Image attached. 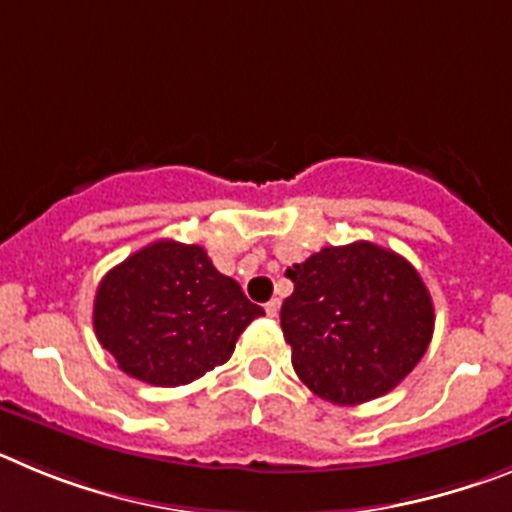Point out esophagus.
<instances>
[{
	"label": "esophagus",
	"mask_w": 512,
	"mask_h": 512,
	"mask_svg": "<svg viewBox=\"0 0 512 512\" xmlns=\"http://www.w3.org/2000/svg\"><path fill=\"white\" fill-rule=\"evenodd\" d=\"M264 310H266V315H269V318H277V315H279V300L266 302Z\"/></svg>",
	"instance_id": "esophagus-1"
}]
</instances>
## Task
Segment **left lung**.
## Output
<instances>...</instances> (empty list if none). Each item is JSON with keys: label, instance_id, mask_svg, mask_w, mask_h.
<instances>
[{"label": "left lung", "instance_id": "left-lung-1", "mask_svg": "<svg viewBox=\"0 0 512 512\" xmlns=\"http://www.w3.org/2000/svg\"><path fill=\"white\" fill-rule=\"evenodd\" d=\"M282 305L292 366L333 405H361L395 390L433 338V302L400 253L369 241L328 246L287 269Z\"/></svg>", "mask_w": 512, "mask_h": 512}]
</instances>
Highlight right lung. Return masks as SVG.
<instances>
[{
    "instance_id": "add662e5",
    "label": "right lung",
    "mask_w": 512,
    "mask_h": 512,
    "mask_svg": "<svg viewBox=\"0 0 512 512\" xmlns=\"http://www.w3.org/2000/svg\"><path fill=\"white\" fill-rule=\"evenodd\" d=\"M264 315L202 246L156 241L104 274L94 333L122 372L179 387L225 364L251 320Z\"/></svg>"
}]
</instances>
